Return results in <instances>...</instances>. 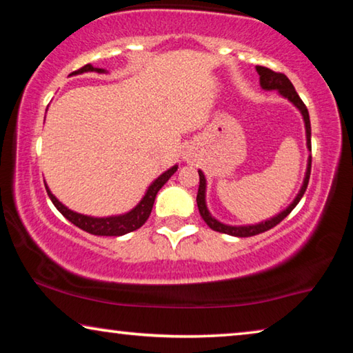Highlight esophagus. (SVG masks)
<instances>
[{"label":"esophagus","instance_id":"34e87169","mask_svg":"<svg viewBox=\"0 0 353 353\" xmlns=\"http://www.w3.org/2000/svg\"><path fill=\"white\" fill-rule=\"evenodd\" d=\"M185 159H187V160H191V155L188 154V155H187V157H185Z\"/></svg>","mask_w":353,"mask_h":353}]
</instances>
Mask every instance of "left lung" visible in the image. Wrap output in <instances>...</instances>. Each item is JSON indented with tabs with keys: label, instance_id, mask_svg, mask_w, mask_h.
<instances>
[{
	"label": "left lung",
	"instance_id": "obj_1",
	"mask_svg": "<svg viewBox=\"0 0 353 353\" xmlns=\"http://www.w3.org/2000/svg\"><path fill=\"white\" fill-rule=\"evenodd\" d=\"M256 73L260 76V83L261 87L265 88V90H279L280 94L285 98H288L292 104H294L299 110H301L302 117H303V121H305V129H307V146L310 151H312V124H310V115H308V109L307 105L303 104V101L299 97L297 92L294 90V85H292L291 81L286 77L283 73H276V71H272L266 67H256ZM310 172H312V155H310L308 159V168H307V174L305 179H303V185L301 191H299V194L296 196V199L292 201V204L283 210L282 213H279L277 216H274L271 219L265 221V223H260V224H254V225H225L223 223H219V221L214 219L210 213L207 210V205H205V177L202 174V171H199V190H198V196H196V202H198V208H199V213L202 219L205 221L207 225L210 227V229L221 232V234H227V235H232V236H254V235H259L263 234V232L272 229V227H276L279 223H282V221L288 216V214L292 212V208H294L299 201L302 199L303 193H305V190L308 187V181H310Z\"/></svg>",
	"mask_w": 353,
	"mask_h": 353
}]
</instances>
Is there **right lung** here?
Here are the masks:
<instances>
[{
    "mask_svg": "<svg viewBox=\"0 0 353 353\" xmlns=\"http://www.w3.org/2000/svg\"><path fill=\"white\" fill-rule=\"evenodd\" d=\"M85 71H98V73H104L103 68H93L90 63H87V65H83L82 68L73 71L71 74H81V73H85ZM176 171H177V165L172 166V168H170L168 171H165L159 179H155V181L151 183V187L148 188L145 198L140 201V204L137 205L134 210H130L126 214H119V216H110V218H92V216H85V214H81V213L70 210V208L65 207L62 202H59L56 199V196L52 194L50 190H48L46 185H45V188H46L48 196H50V199L52 201V204L56 205L57 210L61 212L63 216L67 218L70 223H73L76 227H79V229L85 230L92 235L121 236L124 234H129V232L140 229V227L146 223L149 214H151L155 196H157L159 190L162 188L166 182H168V179L174 174Z\"/></svg>",
    "mask_w": 353,
    "mask_h": 353,
    "instance_id": "add662e5",
    "label": "right lung"
}]
</instances>
